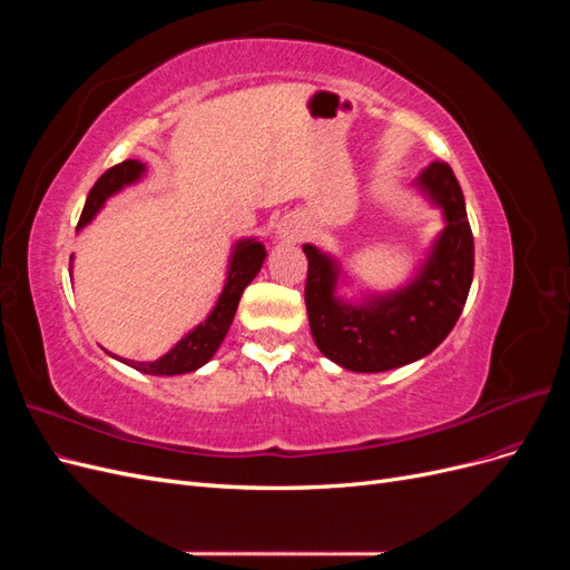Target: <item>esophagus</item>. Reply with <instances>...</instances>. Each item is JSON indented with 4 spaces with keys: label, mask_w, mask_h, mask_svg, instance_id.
<instances>
[{
    "label": "esophagus",
    "mask_w": 570,
    "mask_h": 570,
    "mask_svg": "<svg viewBox=\"0 0 570 570\" xmlns=\"http://www.w3.org/2000/svg\"><path fill=\"white\" fill-rule=\"evenodd\" d=\"M278 237L285 239V243H299V239L304 237L302 220L295 218V216H285V218L278 223Z\"/></svg>",
    "instance_id": "34e87169"
}]
</instances>
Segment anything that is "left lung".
<instances>
[{
  "instance_id": "1",
  "label": "left lung",
  "mask_w": 570,
  "mask_h": 570,
  "mask_svg": "<svg viewBox=\"0 0 570 570\" xmlns=\"http://www.w3.org/2000/svg\"><path fill=\"white\" fill-rule=\"evenodd\" d=\"M419 183L444 209L446 228L419 281L396 295L366 306L337 302L333 258L304 245L308 325L318 350L342 368L381 373L430 354L452 333L469 299L475 258L461 185L444 161L430 164Z\"/></svg>"
}]
</instances>
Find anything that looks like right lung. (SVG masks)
<instances>
[{"instance_id": "right-lung-1", "label": "right lung", "mask_w": 570, "mask_h": 570, "mask_svg": "<svg viewBox=\"0 0 570 570\" xmlns=\"http://www.w3.org/2000/svg\"><path fill=\"white\" fill-rule=\"evenodd\" d=\"M145 166L135 159H126L99 176V180L92 185L88 202L82 206V214L78 220V228H82L97 212L99 206L105 204V199L114 193H118L120 187L140 178ZM266 258V249L262 243H254V239H247V243H239L235 254H233V264L228 273V283L223 287V295L218 297V304L214 306V312L209 314L202 325H197L193 333H187L174 350L164 354L157 361H149V364H137V361H126L128 366L137 368L140 373L149 375H178V373H189L199 366H204L206 361L214 356L218 350V344L226 337L228 327L235 318L239 297H243L245 287L256 278L258 268H262Z\"/></svg>"}]
</instances>
